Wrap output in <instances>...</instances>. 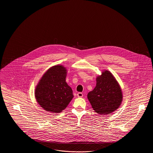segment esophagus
I'll return each mask as SVG.
<instances>
[{"label":"esophagus","instance_id":"esophagus-1","mask_svg":"<svg viewBox=\"0 0 153 153\" xmlns=\"http://www.w3.org/2000/svg\"><path fill=\"white\" fill-rule=\"evenodd\" d=\"M77 96L78 97H82L83 96V94H82V93H81V92H79V93H77Z\"/></svg>","mask_w":153,"mask_h":153}]
</instances>
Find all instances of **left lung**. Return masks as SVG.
<instances>
[{
	"label": "left lung",
	"mask_w": 153,
	"mask_h": 153,
	"mask_svg": "<svg viewBox=\"0 0 153 153\" xmlns=\"http://www.w3.org/2000/svg\"><path fill=\"white\" fill-rule=\"evenodd\" d=\"M92 108L97 114L105 115L116 111L123 100L121 88L113 74L104 71L96 78V85L87 95Z\"/></svg>",
	"instance_id": "8db88e82"
}]
</instances>
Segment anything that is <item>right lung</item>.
<instances>
[{"instance_id": "add662e5", "label": "right lung", "mask_w": 153, "mask_h": 153, "mask_svg": "<svg viewBox=\"0 0 153 153\" xmlns=\"http://www.w3.org/2000/svg\"><path fill=\"white\" fill-rule=\"evenodd\" d=\"M67 70L61 65L49 68L35 89L36 102L46 111L59 113L73 99V91L66 82Z\"/></svg>"}]
</instances>
